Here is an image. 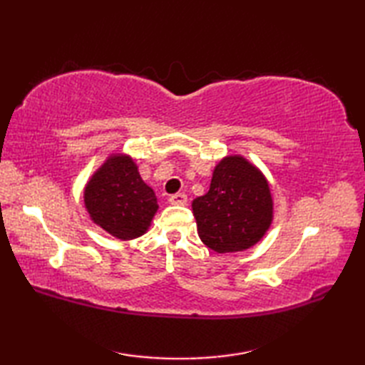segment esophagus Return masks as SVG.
<instances>
[{
	"label": "esophagus",
	"instance_id": "1",
	"mask_svg": "<svg viewBox=\"0 0 365 365\" xmlns=\"http://www.w3.org/2000/svg\"><path fill=\"white\" fill-rule=\"evenodd\" d=\"M188 202V197L187 195H183V192H177V195H173L169 197V204L173 205H185Z\"/></svg>",
	"mask_w": 365,
	"mask_h": 365
}]
</instances>
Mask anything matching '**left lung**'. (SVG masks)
I'll return each mask as SVG.
<instances>
[{
  "mask_svg": "<svg viewBox=\"0 0 365 365\" xmlns=\"http://www.w3.org/2000/svg\"><path fill=\"white\" fill-rule=\"evenodd\" d=\"M273 196L262 170L242 155H227L213 169L210 190L192 200L197 234L226 254L259 243L273 222Z\"/></svg>",
  "mask_w": 365,
  "mask_h": 365,
  "instance_id": "8db88e82",
  "label": "left lung"
}]
</instances>
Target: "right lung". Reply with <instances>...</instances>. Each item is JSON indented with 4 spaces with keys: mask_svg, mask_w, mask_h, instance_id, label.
<instances>
[{
    "mask_svg": "<svg viewBox=\"0 0 365 365\" xmlns=\"http://www.w3.org/2000/svg\"><path fill=\"white\" fill-rule=\"evenodd\" d=\"M84 207L94 224L113 237L144 235L158 210L157 196L127 153H113L84 187Z\"/></svg>",
    "mask_w": 365,
    "mask_h": 365,
    "instance_id": "obj_1",
    "label": "right lung"
}]
</instances>
